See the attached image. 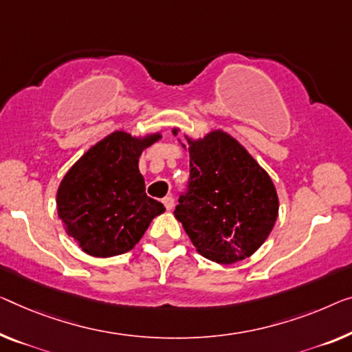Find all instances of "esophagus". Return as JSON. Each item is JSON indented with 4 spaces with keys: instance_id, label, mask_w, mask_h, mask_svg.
<instances>
[{
    "instance_id": "34e87169",
    "label": "esophagus",
    "mask_w": 352,
    "mask_h": 352,
    "mask_svg": "<svg viewBox=\"0 0 352 352\" xmlns=\"http://www.w3.org/2000/svg\"><path fill=\"white\" fill-rule=\"evenodd\" d=\"M162 204H164V207L169 210V212L174 208V199H172L170 196H166L164 199H162Z\"/></svg>"
}]
</instances>
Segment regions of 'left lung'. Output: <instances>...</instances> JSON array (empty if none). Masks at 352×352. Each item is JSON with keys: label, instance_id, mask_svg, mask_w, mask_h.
<instances>
[{"label": "left lung", "instance_id": "8db88e82", "mask_svg": "<svg viewBox=\"0 0 352 352\" xmlns=\"http://www.w3.org/2000/svg\"><path fill=\"white\" fill-rule=\"evenodd\" d=\"M180 128H172L178 135ZM190 151V192L174 217L197 253L218 264H234L258 251L278 218L276 188L248 150L223 129L202 138L183 133Z\"/></svg>", "mask_w": 352, "mask_h": 352}]
</instances>
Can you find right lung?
<instances>
[{
	"mask_svg": "<svg viewBox=\"0 0 352 352\" xmlns=\"http://www.w3.org/2000/svg\"><path fill=\"white\" fill-rule=\"evenodd\" d=\"M162 138L160 131L110 133L90 146L60 182L56 210L66 232L83 253L112 258L140 242L166 208L145 194L139 158Z\"/></svg>",
	"mask_w": 352,
	"mask_h": 352,
	"instance_id": "1",
	"label": "right lung"
}]
</instances>
